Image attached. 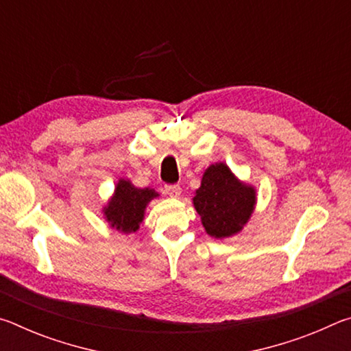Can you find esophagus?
<instances>
[{
	"label": "esophagus",
	"instance_id": "esophagus-1",
	"mask_svg": "<svg viewBox=\"0 0 351 351\" xmlns=\"http://www.w3.org/2000/svg\"><path fill=\"white\" fill-rule=\"evenodd\" d=\"M164 192L165 195H169V197L176 198L181 195V187L178 186V184H167V186H164Z\"/></svg>",
	"mask_w": 351,
	"mask_h": 351
}]
</instances>
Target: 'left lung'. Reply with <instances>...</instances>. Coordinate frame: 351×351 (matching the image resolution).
Masks as SVG:
<instances>
[{"instance_id":"obj_1","label":"left lung","mask_w":351,"mask_h":351,"mask_svg":"<svg viewBox=\"0 0 351 351\" xmlns=\"http://www.w3.org/2000/svg\"><path fill=\"white\" fill-rule=\"evenodd\" d=\"M193 206L206 232L215 239H226L239 234L251 218L255 190L237 180L226 164H212L204 171Z\"/></svg>"}]
</instances>
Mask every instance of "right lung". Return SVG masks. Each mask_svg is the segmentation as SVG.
Segmentation results:
<instances>
[{
    "label": "right lung",
    "instance_id": "obj_1",
    "mask_svg": "<svg viewBox=\"0 0 351 351\" xmlns=\"http://www.w3.org/2000/svg\"><path fill=\"white\" fill-rule=\"evenodd\" d=\"M156 197L158 193L153 189H138L127 180H119L104 215L111 228L123 234L136 232L144 219L147 204Z\"/></svg>",
    "mask_w": 351,
    "mask_h": 351
}]
</instances>
